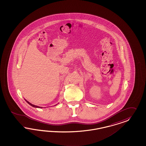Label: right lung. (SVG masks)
I'll use <instances>...</instances> for the list:
<instances>
[{"label":"right lung","instance_id":"1","mask_svg":"<svg viewBox=\"0 0 146 146\" xmlns=\"http://www.w3.org/2000/svg\"><path fill=\"white\" fill-rule=\"evenodd\" d=\"M26 102H27V103H28L29 105H31V106H33V107H34V108H42V107H40V106H35V105H34V104H32L30 102H29L28 101H26ZM56 106H57V104H56Z\"/></svg>","mask_w":146,"mask_h":146}]
</instances>
